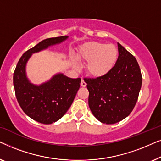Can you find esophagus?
I'll return each instance as SVG.
<instances>
[{"label":"esophagus","instance_id":"34e87169","mask_svg":"<svg viewBox=\"0 0 161 161\" xmlns=\"http://www.w3.org/2000/svg\"><path fill=\"white\" fill-rule=\"evenodd\" d=\"M80 86H83V87H85L86 86V83L85 82V81H84V80H83V79H82V80H81Z\"/></svg>","mask_w":161,"mask_h":161}]
</instances>
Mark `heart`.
<instances>
[{
    "instance_id": "obj_1",
    "label": "heart",
    "mask_w": 161,
    "mask_h": 161,
    "mask_svg": "<svg viewBox=\"0 0 161 161\" xmlns=\"http://www.w3.org/2000/svg\"><path fill=\"white\" fill-rule=\"evenodd\" d=\"M118 57L115 45L99 42H88L78 48L77 58L82 62H88L86 70L90 75L98 78L111 71ZM74 67L78 68L76 62Z\"/></svg>"
}]
</instances>
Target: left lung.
Listing matches in <instances>:
<instances>
[{
    "instance_id": "8db88e82",
    "label": "left lung",
    "mask_w": 161,
    "mask_h": 161,
    "mask_svg": "<svg viewBox=\"0 0 161 161\" xmlns=\"http://www.w3.org/2000/svg\"><path fill=\"white\" fill-rule=\"evenodd\" d=\"M118 50L117 61L108 73L86 78L85 81L92 113L107 125L115 124L130 115L142 88V76L137 60L119 43Z\"/></svg>"
}]
</instances>
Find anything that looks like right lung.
Wrapping results in <instances>:
<instances>
[{
	"label": "right lung",
	"instance_id": "add662e5",
	"mask_svg": "<svg viewBox=\"0 0 161 161\" xmlns=\"http://www.w3.org/2000/svg\"><path fill=\"white\" fill-rule=\"evenodd\" d=\"M67 38V36H62L44 39L24 53L14 72L13 83L19 106L26 115L42 124H52L64 115L75 97L81 79L69 78L60 73L39 86L32 84L26 77V63L32 53L62 42Z\"/></svg>",
	"mask_w": 161,
	"mask_h": 161
}]
</instances>
